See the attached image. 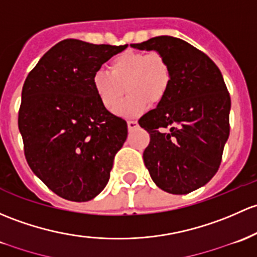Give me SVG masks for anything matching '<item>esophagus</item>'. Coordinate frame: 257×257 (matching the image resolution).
Returning <instances> with one entry per match:
<instances>
[{
  "label": "esophagus",
  "mask_w": 257,
  "mask_h": 257,
  "mask_svg": "<svg viewBox=\"0 0 257 257\" xmlns=\"http://www.w3.org/2000/svg\"><path fill=\"white\" fill-rule=\"evenodd\" d=\"M138 126V121L137 120H128V129L129 131H133Z\"/></svg>",
  "instance_id": "34e87169"
}]
</instances>
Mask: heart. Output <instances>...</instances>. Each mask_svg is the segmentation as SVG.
<instances>
[{
  "instance_id": "1",
  "label": "heart",
  "mask_w": 257,
  "mask_h": 257,
  "mask_svg": "<svg viewBox=\"0 0 257 257\" xmlns=\"http://www.w3.org/2000/svg\"><path fill=\"white\" fill-rule=\"evenodd\" d=\"M108 70L93 72L92 87L108 110L117 108L125 87L129 94L117 109V114L124 118L139 115L150 101H163L171 85V70L159 53L124 51L109 61Z\"/></svg>"
}]
</instances>
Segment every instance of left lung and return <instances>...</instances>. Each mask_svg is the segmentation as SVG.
Returning a JSON list of instances; mask_svg holds the SVG:
<instances>
[{"mask_svg":"<svg viewBox=\"0 0 257 257\" xmlns=\"http://www.w3.org/2000/svg\"><path fill=\"white\" fill-rule=\"evenodd\" d=\"M131 47L155 50L171 70L166 97L139 119L150 134L145 166L165 192H192L217 174L229 138L231 102L223 75L206 54L178 38L155 37Z\"/></svg>","mask_w":257,"mask_h":257,"instance_id":"1","label":"left lung"}]
</instances>
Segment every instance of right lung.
<instances>
[{
    "label": "right lung",
    "instance_id": "1",
    "mask_svg": "<svg viewBox=\"0 0 257 257\" xmlns=\"http://www.w3.org/2000/svg\"><path fill=\"white\" fill-rule=\"evenodd\" d=\"M126 47L61 40L24 81L18 128L27 163L65 199L86 202L103 191L128 136L126 121L92 87L93 72Z\"/></svg>",
    "mask_w": 257,
    "mask_h": 257
}]
</instances>
